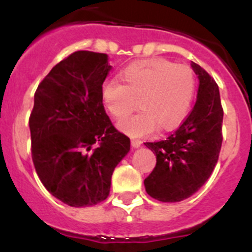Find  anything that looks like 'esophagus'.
<instances>
[{
  "label": "esophagus",
  "instance_id": "obj_1",
  "mask_svg": "<svg viewBox=\"0 0 252 252\" xmlns=\"http://www.w3.org/2000/svg\"><path fill=\"white\" fill-rule=\"evenodd\" d=\"M141 144H142V141L139 140V139H131V146L135 147V149L140 147Z\"/></svg>",
  "mask_w": 252,
  "mask_h": 252
}]
</instances>
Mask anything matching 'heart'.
I'll list each match as a JSON object with an SVG mask.
<instances>
[{"label":"heart","instance_id":"b5f03b06","mask_svg":"<svg viewBox=\"0 0 252 252\" xmlns=\"http://www.w3.org/2000/svg\"><path fill=\"white\" fill-rule=\"evenodd\" d=\"M122 81L108 80L101 97L108 113L122 122L138 103L141 113L121 124L130 136L173 128L185 117L194 94V75L187 65L168 61L134 63L122 72Z\"/></svg>","mask_w":252,"mask_h":252}]
</instances>
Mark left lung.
Listing matches in <instances>:
<instances>
[{
  "instance_id": "1",
  "label": "left lung",
  "mask_w": 252,
  "mask_h": 252,
  "mask_svg": "<svg viewBox=\"0 0 252 252\" xmlns=\"http://www.w3.org/2000/svg\"><path fill=\"white\" fill-rule=\"evenodd\" d=\"M199 78L194 108L167 139L145 142L156 167L144 180L146 192L162 202H179L197 191L215 169L222 146L223 108L216 81L192 62Z\"/></svg>"
}]
</instances>
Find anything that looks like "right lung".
I'll use <instances>...</instances> for the list:
<instances>
[{
  "instance_id": "right-lung-1",
  "label": "right lung",
  "mask_w": 252,
  "mask_h": 252,
  "mask_svg": "<svg viewBox=\"0 0 252 252\" xmlns=\"http://www.w3.org/2000/svg\"><path fill=\"white\" fill-rule=\"evenodd\" d=\"M108 56L77 51L37 86L29 118L35 169L48 191L72 207L107 199L117 164L130 150L106 113L101 89Z\"/></svg>"
}]
</instances>
